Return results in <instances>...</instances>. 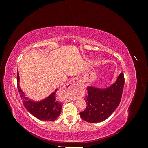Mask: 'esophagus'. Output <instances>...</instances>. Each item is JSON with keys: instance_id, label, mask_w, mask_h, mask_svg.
<instances>
[{"instance_id": "34e87169", "label": "esophagus", "mask_w": 148, "mask_h": 148, "mask_svg": "<svg viewBox=\"0 0 148 148\" xmlns=\"http://www.w3.org/2000/svg\"><path fill=\"white\" fill-rule=\"evenodd\" d=\"M76 88H77V85H76L75 83L74 82H71L69 84L65 85V86L63 88V90L64 91H66L71 93ZM71 100H73V98H71V97L67 98V101H70Z\"/></svg>"}]
</instances>
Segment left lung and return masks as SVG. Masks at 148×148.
Returning a JSON list of instances; mask_svg holds the SVG:
<instances>
[{"instance_id": "8db88e82", "label": "left lung", "mask_w": 148, "mask_h": 148, "mask_svg": "<svg viewBox=\"0 0 148 148\" xmlns=\"http://www.w3.org/2000/svg\"><path fill=\"white\" fill-rule=\"evenodd\" d=\"M125 78L123 73L116 82L104 89L88 86V95L84 98L86 107L79 113L86 122L96 123L104 121L112 114L119 106L122 99Z\"/></svg>"}]
</instances>
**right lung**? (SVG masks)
Segmentation results:
<instances>
[{
	"mask_svg": "<svg viewBox=\"0 0 148 148\" xmlns=\"http://www.w3.org/2000/svg\"><path fill=\"white\" fill-rule=\"evenodd\" d=\"M20 77L18 71H17V87L25 108L32 114L34 117L41 120L53 121L56 120L61 113L62 104L56 99V89L54 92L47 97L41 101L35 102L29 100L26 96L25 92L21 90L19 85Z\"/></svg>",
	"mask_w": 148,
	"mask_h": 148,
	"instance_id": "1",
	"label": "right lung"
}]
</instances>
